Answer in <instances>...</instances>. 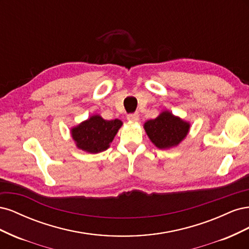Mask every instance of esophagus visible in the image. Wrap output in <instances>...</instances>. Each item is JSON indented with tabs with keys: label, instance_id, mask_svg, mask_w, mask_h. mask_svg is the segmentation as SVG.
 <instances>
[{
	"label": "esophagus",
	"instance_id": "34e87169",
	"mask_svg": "<svg viewBox=\"0 0 249 249\" xmlns=\"http://www.w3.org/2000/svg\"><path fill=\"white\" fill-rule=\"evenodd\" d=\"M127 120L129 122H137V120H139V114L138 113H132V114L127 115Z\"/></svg>",
	"mask_w": 249,
	"mask_h": 249
}]
</instances>
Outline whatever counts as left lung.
Here are the masks:
<instances>
[{"label":"left lung","mask_w":249,"mask_h":249,"mask_svg":"<svg viewBox=\"0 0 249 249\" xmlns=\"http://www.w3.org/2000/svg\"><path fill=\"white\" fill-rule=\"evenodd\" d=\"M190 124L175 116L169 111H163L155 119L144 124L148 138L160 149L177 146L187 136Z\"/></svg>","instance_id":"left-lung-1"}]
</instances>
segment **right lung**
Instances as JSON below:
<instances>
[{
  "mask_svg": "<svg viewBox=\"0 0 249 249\" xmlns=\"http://www.w3.org/2000/svg\"><path fill=\"white\" fill-rule=\"evenodd\" d=\"M122 125L123 122L119 119L106 120L100 115H92L73 126L71 133L78 148L90 154H97L110 146Z\"/></svg>",
  "mask_w": 249,
  "mask_h": 249,
  "instance_id": "add662e5",
  "label": "right lung"
}]
</instances>
